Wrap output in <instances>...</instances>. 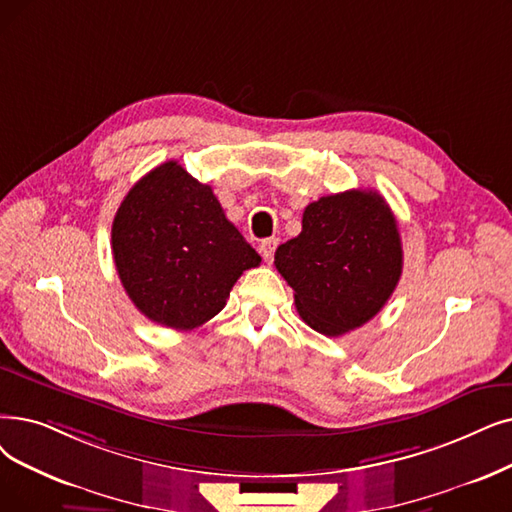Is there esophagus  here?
Masks as SVG:
<instances>
[{"label": "esophagus", "instance_id": "obj_1", "mask_svg": "<svg viewBox=\"0 0 512 512\" xmlns=\"http://www.w3.org/2000/svg\"><path fill=\"white\" fill-rule=\"evenodd\" d=\"M276 247H278V238H268V240H263V242L259 244V255L263 257L265 263H270V261L274 259Z\"/></svg>", "mask_w": 512, "mask_h": 512}]
</instances>
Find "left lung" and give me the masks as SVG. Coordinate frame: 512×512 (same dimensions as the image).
<instances>
[{
    "label": "left lung",
    "instance_id": "8db88e82",
    "mask_svg": "<svg viewBox=\"0 0 512 512\" xmlns=\"http://www.w3.org/2000/svg\"><path fill=\"white\" fill-rule=\"evenodd\" d=\"M295 291L299 316L326 337L372 320L402 276L397 221L374 190L322 196L303 211V228L274 255Z\"/></svg>",
    "mask_w": 512,
    "mask_h": 512
}]
</instances>
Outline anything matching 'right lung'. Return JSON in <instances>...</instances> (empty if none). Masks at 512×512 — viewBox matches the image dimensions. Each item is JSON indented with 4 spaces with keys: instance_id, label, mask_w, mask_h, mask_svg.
Segmentation results:
<instances>
[{
    "instance_id": "add662e5",
    "label": "right lung",
    "mask_w": 512,
    "mask_h": 512,
    "mask_svg": "<svg viewBox=\"0 0 512 512\" xmlns=\"http://www.w3.org/2000/svg\"><path fill=\"white\" fill-rule=\"evenodd\" d=\"M110 236L133 305L175 330H192L217 316L242 272L261 263L211 186L177 161L154 167L127 192Z\"/></svg>"
}]
</instances>
